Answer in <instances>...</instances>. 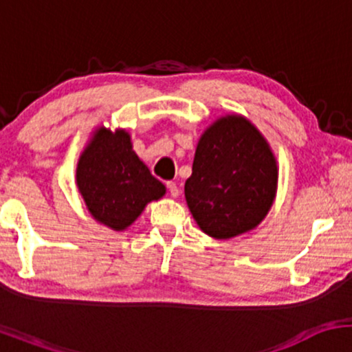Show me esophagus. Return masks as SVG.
<instances>
[{
    "instance_id": "1",
    "label": "esophagus",
    "mask_w": 352,
    "mask_h": 352,
    "mask_svg": "<svg viewBox=\"0 0 352 352\" xmlns=\"http://www.w3.org/2000/svg\"><path fill=\"white\" fill-rule=\"evenodd\" d=\"M167 188H168V193H170L173 199H177V197H179L180 190H179V187H177L175 182H167Z\"/></svg>"
}]
</instances>
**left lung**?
<instances>
[{"label": "left lung", "instance_id": "1", "mask_svg": "<svg viewBox=\"0 0 352 352\" xmlns=\"http://www.w3.org/2000/svg\"><path fill=\"white\" fill-rule=\"evenodd\" d=\"M278 162L252 120L227 114L200 135L185 200L200 230L215 240L252 232L273 207Z\"/></svg>", "mask_w": 352, "mask_h": 352}]
</instances>
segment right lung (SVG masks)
I'll return each instance as SVG.
<instances>
[{
  "instance_id": "add662e5",
  "label": "right lung",
  "mask_w": 352,
  "mask_h": 352,
  "mask_svg": "<svg viewBox=\"0 0 352 352\" xmlns=\"http://www.w3.org/2000/svg\"><path fill=\"white\" fill-rule=\"evenodd\" d=\"M76 185L91 217L114 232L127 230L147 204L167 192L132 148L131 134L104 125L92 131L80 152Z\"/></svg>"
}]
</instances>
